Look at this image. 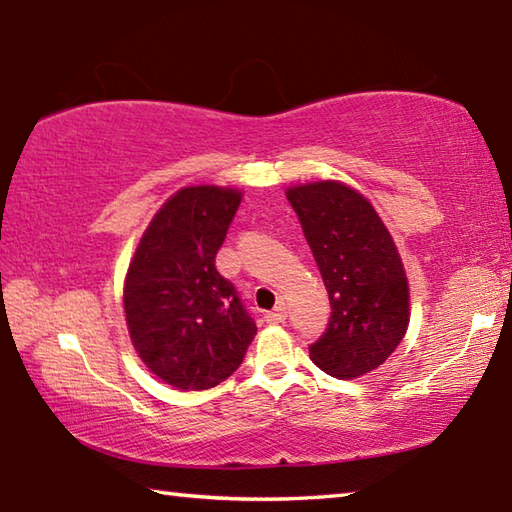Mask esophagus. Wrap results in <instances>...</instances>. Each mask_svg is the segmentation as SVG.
<instances>
[{"label": "esophagus", "instance_id": "1", "mask_svg": "<svg viewBox=\"0 0 512 512\" xmlns=\"http://www.w3.org/2000/svg\"><path fill=\"white\" fill-rule=\"evenodd\" d=\"M266 323H271V325H280V323H284V320H287V307L282 305H277L275 309H271V311H266Z\"/></svg>", "mask_w": 512, "mask_h": 512}]
</instances>
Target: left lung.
Returning <instances> with one entry per match:
<instances>
[{"mask_svg":"<svg viewBox=\"0 0 512 512\" xmlns=\"http://www.w3.org/2000/svg\"><path fill=\"white\" fill-rule=\"evenodd\" d=\"M323 277L332 316L309 357L354 379L379 368L404 339L411 302L402 257L375 207L339 180L287 189Z\"/></svg>","mask_w":512,"mask_h":512,"instance_id":"8db88e82","label":"left lung"}]
</instances>
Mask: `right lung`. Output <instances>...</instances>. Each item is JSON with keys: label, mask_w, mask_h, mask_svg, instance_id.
Returning a JSON list of instances; mask_svg holds the SVG:
<instances>
[{"label": "right lung", "mask_w": 512, "mask_h": 512, "mask_svg": "<svg viewBox=\"0 0 512 512\" xmlns=\"http://www.w3.org/2000/svg\"><path fill=\"white\" fill-rule=\"evenodd\" d=\"M239 189L183 187L144 230L124 284L133 348L146 368L178 391L214 388L235 372L257 325L214 259Z\"/></svg>", "instance_id": "right-lung-1"}]
</instances>
